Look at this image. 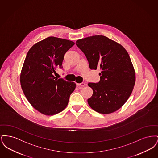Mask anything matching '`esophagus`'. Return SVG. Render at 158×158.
Listing matches in <instances>:
<instances>
[{"instance_id":"34e87169","label":"esophagus","mask_w":158,"mask_h":158,"mask_svg":"<svg viewBox=\"0 0 158 158\" xmlns=\"http://www.w3.org/2000/svg\"><path fill=\"white\" fill-rule=\"evenodd\" d=\"M77 85L78 86H84L86 85V84H85V83L82 82L81 83H77Z\"/></svg>"}]
</instances>
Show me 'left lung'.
<instances>
[{"mask_svg": "<svg viewBox=\"0 0 158 158\" xmlns=\"http://www.w3.org/2000/svg\"><path fill=\"white\" fill-rule=\"evenodd\" d=\"M90 69H100V81L89 83L93 90L88 104L95 111L107 114L120 109L130 97L135 84V71L126 49L103 35L76 41Z\"/></svg>", "mask_w": 158, "mask_h": 158, "instance_id": "obj_1", "label": "left lung"}]
</instances>
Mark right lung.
<instances>
[{"label":"right lung","instance_id":"1","mask_svg":"<svg viewBox=\"0 0 158 158\" xmlns=\"http://www.w3.org/2000/svg\"><path fill=\"white\" fill-rule=\"evenodd\" d=\"M75 43L50 37L33 45L23 64L20 82L31 105L40 113L53 115L67 106L75 83L57 79L53 74L62 68L65 53Z\"/></svg>","mask_w":158,"mask_h":158}]
</instances>
